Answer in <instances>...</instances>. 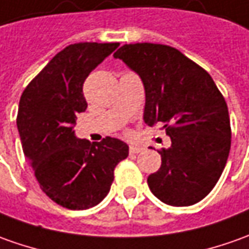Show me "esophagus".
Instances as JSON below:
<instances>
[{"mask_svg":"<svg viewBox=\"0 0 249 249\" xmlns=\"http://www.w3.org/2000/svg\"><path fill=\"white\" fill-rule=\"evenodd\" d=\"M142 151H143V148H142V147H139V146L129 147V153L131 154H139V153H142Z\"/></svg>","mask_w":249,"mask_h":249,"instance_id":"34e87169","label":"esophagus"}]
</instances>
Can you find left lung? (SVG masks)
<instances>
[{
	"instance_id": "left-lung-1",
	"label": "left lung",
	"mask_w": 249,
	"mask_h": 249,
	"mask_svg": "<svg viewBox=\"0 0 249 249\" xmlns=\"http://www.w3.org/2000/svg\"><path fill=\"white\" fill-rule=\"evenodd\" d=\"M142 79L144 123L170 136L160 151L162 163L147 182L160 202L191 206L215 187L231 151L228 105L200 65L167 45L131 43L114 53Z\"/></svg>"
}]
</instances>
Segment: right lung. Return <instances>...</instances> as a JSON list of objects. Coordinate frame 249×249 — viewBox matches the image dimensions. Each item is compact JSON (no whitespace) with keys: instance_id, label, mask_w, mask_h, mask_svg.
<instances>
[{"instance_id":"obj_1","label":"right lung","mask_w":249,"mask_h":249,"mask_svg":"<svg viewBox=\"0 0 249 249\" xmlns=\"http://www.w3.org/2000/svg\"><path fill=\"white\" fill-rule=\"evenodd\" d=\"M120 43L69 45L49 61L21 94L18 129L40 189L69 210L94 207L109 194L114 169L128 146L106 136L89 144L76 139L77 114L87 109L83 84Z\"/></svg>"}]
</instances>
